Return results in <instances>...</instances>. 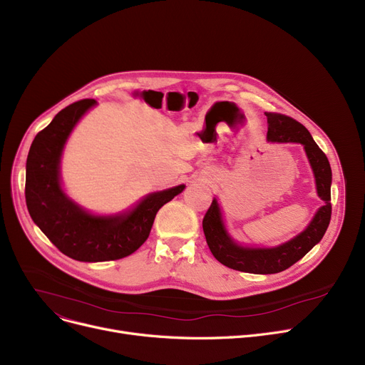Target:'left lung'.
Returning a JSON list of instances; mask_svg holds the SVG:
<instances>
[{"label":"left lung","instance_id":"8db88e82","mask_svg":"<svg viewBox=\"0 0 365 365\" xmlns=\"http://www.w3.org/2000/svg\"><path fill=\"white\" fill-rule=\"evenodd\" d=\"M267 120L266 140L269 143H300L314 173L318 197L324 201L309 225L292 240L272 247L244 245L229 234L220 202L213 198L202 220L210 252L225 266L248 274H278L285 271L322 240L331 217V167L329 158L312 139L311 133L296 120L281 113L264 112Z\"/></svg>","mask_w":365,"mask_h":365}]
</instances>
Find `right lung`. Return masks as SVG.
Returning a JSON list of instances; mask_svg holds the SVG:
<instances>
[{
  "instance_id": "obj_1",
  "label": "right lung",
  "mask_w": 365,
  "mask_h": 365,
  "mask_svg": "<svg viewBox=\"0 0 365 365\" xmlns=\"http://www.w3.org/2000/svg\"><path fill=\"white\" fill-rule=\"evenodd\" d=\"M96 105L86 99L62 109L36 134L26 160L25 197L34 223L63 255L78 262H109L136 252L148 240L158 210L186 187L150 192L112 215L91 213L73 201L62 183V155L71 133Z\"/></svg>"
}]
</instances>
